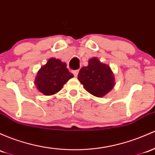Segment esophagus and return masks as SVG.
Here are the masks:
<instances>
[{
    "label": "esophagus",
    "mask_w": 155,
    "mask_h": 155,
    "mask_svg": "<svg viewBox=\"0 0 155 155\" xmlns=\"http://www.w3.org/2000/svg\"><path fill=\"white\" fill-rule=\"evenodd\" d=\"M73 74H74V76H78V74H79V70H77V71H73Z\"/></svg>",
    "instance_id": "1"
}]
</instances>
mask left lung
<instances>
[{
    "label": "left lung",
    "instance_id": "left-lung-1",
    "mask_svg": "<svg viewBox=\"0 0 155 155\" xmlns=\"http://www.w3.org/2000/svg\"><path fill=\"white\" fill-rule=\"evenodd\" d=\"M78 79L84 89L93 96L102 98L115 85V76L111 68L97 57L90 59L88 65L82 67Z\"/></svg>",
    "mask_w": 155,
    "mask_h": 155
}]
</instances>
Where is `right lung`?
I'll return each mask as SVG.
<instances>
[{
	"label": "right lung",
	"instance_id": "add662e5",
	"mask_svg": "<svg viewBox=\"0 0 155 155\" xmlns=\"http://www.w3.org/2000/svg\"><path fill=\"white\" fill-rule=\"evenodd\" d=\"M65 62L60 59L50 58L40 68L35 78V84L38 91L45 96H52L63 87V85L74 77L69 72Z\"/></svg>",
	"mask_w": 155,
	"mask_h": 155
}]
</instances>
